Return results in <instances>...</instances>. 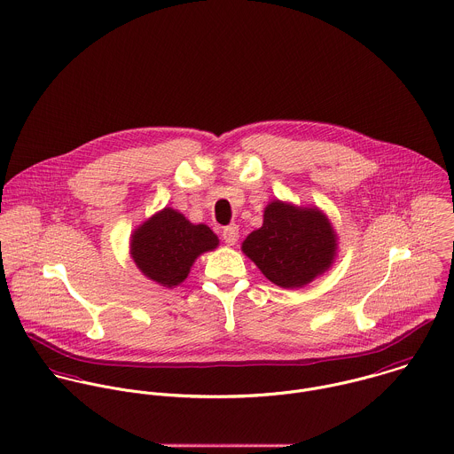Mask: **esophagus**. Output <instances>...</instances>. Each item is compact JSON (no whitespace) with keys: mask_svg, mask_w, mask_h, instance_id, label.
<instances>
[{"mask_svg":"<svg viewBox=\"0 0 454 454\" xmlns=\"http://www.w3.org/2000/svg\"><path fill=\"white\" fill-rule=\"evenodd\" d=\"M222 236H223V241H225L229 247H234L236 241H238V238H239V229H238V225H227V227L223 229Z\"/></svg>","mask_w":454,"mask_h":454,"instance_id":"1","label":"esophagus"}]
</instances>
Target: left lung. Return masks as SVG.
<instances>
[{
    "label": "left lung",
    "mask_w": 454,
    "mask_h": 454,
    "mask_svg": "<svg viewBox=\"0 0 454 454\" xmlns=\"http://www.w3.org/2000/svg\"><path fill=\"white\" fill-rule=\"evenodd\" d=\"M241 250L275 286L301 289L333 266L338 236L322 209L277 199L264 207L262 227L247 236Z\"/></svg>",
    "instance_id": "8db88e82"
}]
</instances>
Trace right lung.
I'll return each instance as SVG.
<instances>
[{
	"mask_svg": "<svg viewBox=\"0 0 454 454\" xmlns=\"http://www.w3.org/2000/svg\"><path fill=\"white\" fill-rule=\"evenodd\" d=\"M206 223H192L183 213L163 207L130 236V257L137 270L161 287L183 284L199 255L218 247Z\"/></svg>",
	"mask_w": 454,
	"mask_h": 454,
	"instance_id": "add662e5",
	"label": "right lung"
}]
</instances>
